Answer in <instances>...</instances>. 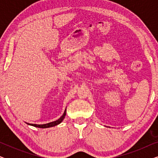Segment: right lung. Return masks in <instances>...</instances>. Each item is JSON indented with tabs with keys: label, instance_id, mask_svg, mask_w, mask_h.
Here are the masks:
<instances>
[{
	"label": "right lung",
	"instance_id": "add662e5",
	"mask_svg": "<svg viewBox=\"0 0 158 158\" xmlns=\"http://www.w3.org/2000/svg\"><path fill=\"white\" fill-rule=\"evenodd\" d=\"M65 115H66V109L64 110V114H62V116H61V117L59 118V119L55 121V122L47 123V124H29V123H27V124H28L29 125H31V126L38 127V128H49V127L57 126V125L60 124V123H61L62 121H63Z\"/></svg>",
	"mask_w": 158,
	"mask_h": 158
}]
</instances>
